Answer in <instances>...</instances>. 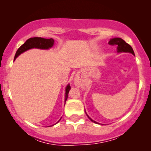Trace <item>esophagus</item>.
<instances>
[{"instance_id":"34e87169","label":"esophagus","mask_w":151,"mask_h":151,"mask_svg":"<svg viewBox=\"0 0 151 151\" xmlns=\"http://www.w3.org/2000/svg\"><path fill=\"white\" fill-rule=\"evenodd\" d=\"M74 84H75L77 86H79V80H78V79H75V81H74Z\"/></svg>"}]
</instances>
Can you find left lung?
I'll list each match as a JSON object with an SVG mask.
<instances>
[{
  "label": "left lung",
  "mask_w": 151,
  "mask_h": 151,
  "mask_svg": "<svg viewBox=\"0 0 151 151\" xmlns=\"http://www.w3.org/2000/svg\"><path fill=\"white\" fill-rule=\"evenodd\" d=\"M109 44L111 45L116 46L118 52H131V54H133V55H135L134 52H133V48L131 47V46L128 44V43H126L125 41H124L123 39H121V38L116 37V38H113V39H111L110 41L109 42ZM86 116L89 117V116H88L87 114H86ZM89 119L91 121H93V122L96 123V124H98L97 122L93 121L92 119H90L89 117Z\"/></svg>",
  "instance_id": "8db88e82"
}]
</instances>
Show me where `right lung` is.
I'll return each mask as SVG.
<instances>
[{
	"label": "right lung",
	"mask_w": 151,
	"mask_h": 151,
	"mask_svg": "<svg viewBox=\"0 0 151 151\" xmlns=\"http://www.w3.org/2000/svg\"><path fill=\"white\" fill-rule=\"evenodd\" d=\"M54 45V40L52 38L50 39H45V38L42 37H31L30 39L27 40L26 42L22 45L18 50H17L16 53H15L14 60L15 58L20 55V54L24 52L26 50L31 49V48H39V49H49L52 47ZM71 89L70 84L67 86L65 89V102L67 101V97H68V93L70 89ZM59 122V121H58Z\"/></svg>",
	"instance_id": "obj_1"
}]
</instances>
